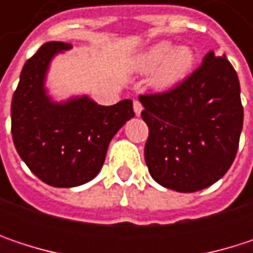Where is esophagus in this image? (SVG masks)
Returning <instances> with one entry per match:
<instances>
[{
    "instance_id": "1",
    "label": "esophagus",
    "mask_w": 253,
    "mask_h": 253,
    "mask_svg": "<svg viewBox=\"0 0 253 253\" xmlns=\"http://www.w3.org/2000/svg\"><path fill=\"white\" fill-rule=\"evenodd\" d=\"M133 110H134V114H136V116H140V113H142V110H143L142 104H140L137 99L133 102Z\"/></svg>"
}]
</instances>
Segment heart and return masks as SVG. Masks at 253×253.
Wrapping results in <instances>:
<instances>
[{
    "mask_svg": "<svg viewBox=\"0 0 253 253\" xmlns=\"http://www.w3.org/2000/svg\"><path fill=\"white\" fill-rule=\"evenodd\" d=\"M195 51L187 45L176 46L170 41H160L133 58V69L139 73H154L152 84L157 89H174L192 75Z\"/></svg>",
    "mask_w": 253,
    "mask_h": 253,
    "instance_id": "1",
    "label": "heart"
}]
</instances>
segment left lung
Masks as SVG:
<instances>
[{
  "instance_id": "obj_1",
  "label": "left lung",
  "mask_w": 253,
  "mask_h": 253,
  "mask_svg": "<svg viewBox=\"0 0 253 253\" xmlns=\"http://www.w3.org/2000/svg\"><path fill=\"white\" fill-rule=\"evenodd\" d=\"M149 136L145 163L161 186L190 193L227 173L243 126L237 73L226 55L210 51L180 86L140 95Z\"/></svg>"
}]
</instances>
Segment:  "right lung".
I'll return each instance as SVG.
<instances>
[{
	"label": "right lung",
	"mask_w": 253,
	"mask_h": 253,
	"mask_svg": "<svg viewBox=\"0 0 253 253\" xmlns=\"http://www.w3.org/2000/svg\"><path fill=\"white\" fill-rule=\"evenodd\" d=\"M72 45L46 42L29 58L11 101V134L30 171L54 187H76L90 181L105 161L114 134L133 113L131 99L99 105L87 95L57 101L46 76L52 60Z\"/></svg>",
	"instance_id": "1"
}]
</instances>
